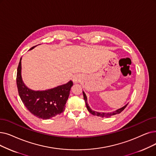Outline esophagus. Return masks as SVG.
Masks as SVG:
<instances>
[{"label":"esophagus","mask_w":156,"mask_h":156,"mask_svg":"<svg viewBox=\"0 0 156 156\" xmlns=\"http://www.w3.org/2000/svg\"><path fill=\"white\" fill-rule=\"evenodd\" d=\"M80 80H81V78H80V76H78V75L74 76L73 78V82L74 83H78Z\"/></svg>","instance_id":"obj_1"}]
</instances>
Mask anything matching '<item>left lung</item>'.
<instances>
[{"instance_id": "8db88e82", "label": "left lung", "mask_w": 156, "mask_h": 156, "mask_svg": "<svg viewBox=\"0 0 156 156\" xmlns=\"http://www.w3.org/2000/svg\"><path fill=\"white\" fill-rule=\"evenodd\" d=\"M83 98H84V100L85 101V104H86V106H87V108L88 111H89L91 114H92L93 115H96L98 117H110L112 115H115L116 114H119L120 113H121L122 112L126 107L127 106L128 103L127 105H126L124 106H123L122 108H119V109L114 111L113 112H110V113H103V112H95V111H93L91 108L89 107V106L88 105V103H87V96L84 93V92L83 91Z\"/></svg>"}]
</instances>
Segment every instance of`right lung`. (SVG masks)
I'll return each mask as SVG.
<instances>
[{
	"instance_id": "1",
	"label": "right lung",
	"mask_w": 156,
	"mask_h": 156,
	"mask_svg": "<svg viewBox=\"0 0 156 156\" xmlns=\"http://www.w3.org/2000/svg\"><path fill=\"white\" fill-rule=\"evenodd\" d=\"M33 46L29 50H32ZM22 58L17 69L16 84L19 96L25 106L39 119H49L64 111L65 105L69 96L72 81L53 89L45 90H33L27 87L22 78Z\"/></svg>"
}]
</instances>
